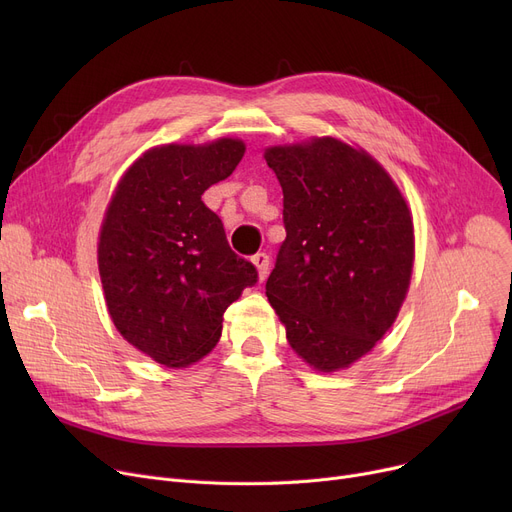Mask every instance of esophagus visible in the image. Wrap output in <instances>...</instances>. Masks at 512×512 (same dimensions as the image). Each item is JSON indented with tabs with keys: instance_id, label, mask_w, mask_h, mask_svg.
<instances>
[{
	"instance_id": "obj_1",
	"label": "esophagus",
	"mask_w": 512,
	"mask_h": 512,
	"mask_svg": "<svg viewBox=\"0 0 512 512\" xmlns=\"http://www.w3.org/2000/svg\"><path fill=\"white\" fill-rule=\"evenodd\" d=\"M251 261H253L255 267H257L259 280H265V278H267V272H270V255L259 251V253H255V255L251 257Z\"/></svg>"
}]
</instances>
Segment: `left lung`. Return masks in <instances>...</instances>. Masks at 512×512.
Returning a JSON list of instances; mask_svg holds the SVG:
<instances>
[{
  "instance_id": "obj_1",
  "label": "left lung",
  "mask_w": 512,
  "mask_h": 512,
  "mask_svg": "<svg viewBox=\"0 0 512 512\" xmlns=\"http://www.w3.org/2000/svg\"><path fill=\"white\" fill-rule=\"evenodd\" d=\"M286 238L265 282L294 351L319 371L348 367L394 324L413 272V222L367 153L336 139L272 147Z\"/></svg>"
}]
</instances>
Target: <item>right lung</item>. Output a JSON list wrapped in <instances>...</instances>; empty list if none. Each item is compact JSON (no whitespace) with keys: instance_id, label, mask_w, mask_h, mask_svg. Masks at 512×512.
<instances>
[{"instance_id":"obj_1","label":"right lung","mask_w":512,"mask_h":512,"mask_svg":"<svg viewBox=\"0 0 512 512\" xmlns=\"http://www.w3.org/2000/svg\"><path fill=\"white\" fill-rule=\"evenodd\" d=\"M245 145H164L134 161L107 207L99 274L118 332L161 365L184 367L222 336L224 311L255 286L201 195L228 178Z\"/></svg>"}]
</instances>
